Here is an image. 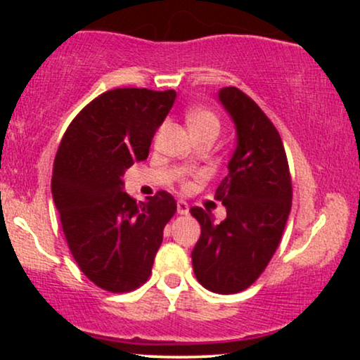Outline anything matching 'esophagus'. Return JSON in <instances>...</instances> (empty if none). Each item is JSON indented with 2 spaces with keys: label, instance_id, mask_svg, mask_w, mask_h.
I'll list each match as a JSON object with an SVG mask.
<instances>
[{
  "label": "esophagus",
  "instance_id": "obj_1",
  "mask_svg": "<svg viewBox=\"0 0 360 360\" xmlns=\"http://www.w3.org/2000/svg\"><path fill=\"white\" fill-rule=\"evenodd\" d=\"M177 213L179 214H188L189 213V206H188V203H186V201H177Z\"/></svg>",
  "mask_w": 360,
  "mask_h": 360
}]
</instances>
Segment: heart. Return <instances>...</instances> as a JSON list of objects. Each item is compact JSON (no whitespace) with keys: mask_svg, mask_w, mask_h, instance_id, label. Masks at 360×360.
Masks as SVG:
<instances>
[{"mask_svg":"<svg viewBox=\"0 0 360 360\" xmlns=\"http://www.w3.org/2000/svg\"><path fill=\"white\" fill-rule=\"evenodd\" d=\"M186 123H188L191 131L212 130L218 134V130H220V120H218V117L212 110L203 108V106H194V108L188 110V113H186Z\"/></svg>","mask_w":360,"mask_h":360,"instance_id":"b5f03b06","label":"heart"}]
</instances>
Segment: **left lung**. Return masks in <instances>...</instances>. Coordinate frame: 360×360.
<instances>
[{"instance_id": "obj_1", "label": "left lung", "mask_w": 360, "mask_h": 360, "mask_svg": "<svg viewBox=\"0 0 360 360\" xmlns=\"http://www.w3.org/2000/svg\"><path fill=\"white\" fill-rule=\"evenodd\" d=\"M217 98L232 118L237 137L229 174L214 193L226 218L214 223L210 210H189L201 225L191 260L200 284L233 295L249 288L274 255L292 191L283 140L257 103L237 88H221Z\"/></svg>"}]
</instances>
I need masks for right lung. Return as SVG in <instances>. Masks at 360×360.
I'll list each match as a JSON object with an SVG mask.
<instances>
[{
    "instance_id": "1",
    "label": "right lung",
    "mask_w": 360,
    "mask_h": 360,
    "mask_svg": "<svg viewBox=\"0 0 360 360\" xmlns=\"http://www.w3.org/2000/svg\"><path fill=\"white\" fill-rule=\"evenodd\" d=\"M176 91L111 89L72 120L53 160L52 198L65 240L89 281L111 292L139 288L152 272L176 200L159 191L135 201L123 174L146 160Z\"/></svg>"
}]
</instances>
